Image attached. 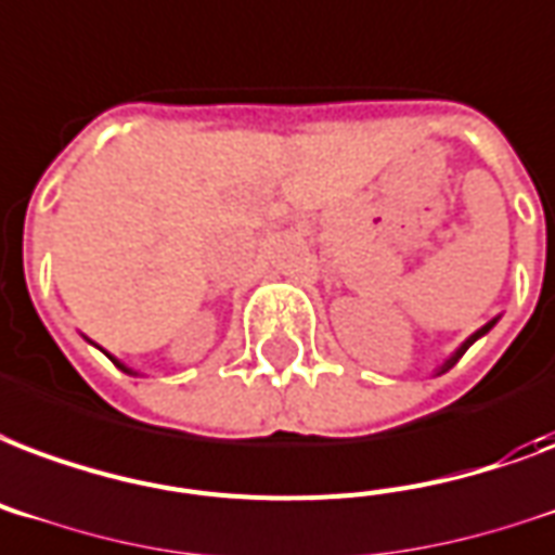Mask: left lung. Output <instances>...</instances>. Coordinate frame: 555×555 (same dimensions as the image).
I'll return each mask as SVG.
<instances>
[{
  "instance_id": "8db88e82",
  "label": "left lung",
  "mask_w": 555,
  "mask_h": 555,
  "mask_svg": "<svg viewBox=\"0 0 555 555\" xmlns=\"http://www.w3.org/2000/svg\"><path fill=\"white\" fill-rule=\"evenodd\" d=\"M498 322H500V315H494V319H491V322H486V324H482L480 331H477V333H470L468 339L462 341L460 348H456V351H453V353H451V357H448V360L441 362L439 369H436V372H433V374H436V377H439V374H444V372H451L453 365H456V362H460V357H462V353L468 351V348H470V345H474V341H477V339H482V336H486V333H489V331H491V327H494V324H498Z\"/></svg>"
}]
</instances>
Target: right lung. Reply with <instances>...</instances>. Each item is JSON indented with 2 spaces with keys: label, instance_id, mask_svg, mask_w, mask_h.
<instances>
[{
  "label": "right lung",
  "instance_id": "obj_1",
  "mask_svg": "<svg viewBox=\"0 0 555 555\" xmlns=\"http://www.w3.org/2000/svg\"><path fill=\"white\" fill-rule=\"evenodd\" d=\"M104 353H107V351H104ZM107 357H111V353H107ZM111 360H114L116 365H119V369H122V372H128V374H137L134 369H128V365H125V362H119V360H116V357H111Z\"/></svg>",
  "mask_w": 555,
  "mask_h": 555
}]
</instances>
